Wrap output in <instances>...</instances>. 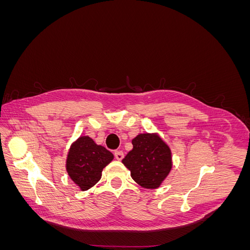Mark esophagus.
Masks as SVG:
<instances>
[{
  "instance_id": "esophagus-1",
  "label": "esophagus",
  "mask_w": 250,
  "mask_h": 250,
  "mask_svg": "<svg viewBox=\"0 0 250 250\" xmlns=\"http://www.w3.org/2000/svg\"><path fill=\"white\" fill-rule=\"evenodd\" d=\"M115 157L117 158L118 161L123 160V157H124L123 151H121V150H117V151H115Z\"/></svg>"
}]
</instances>
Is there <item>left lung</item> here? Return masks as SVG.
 <instances>
[{"label":"left lung","instance_id":"obj_1","mask_svg":"<svg viewBox=\"0 0 250 250\" xmlns=\"http://www.w3.org/2000/svg\"><path fill=\"white\" fill-rule=\"evenodd\" d=\"M133 149L122 161L131 177L146 188H156L167 177L172 158L169 147L158 135L144 133L132 140Z\"/></svg>","mask_w":250,"mask_h":250}]
</instances>
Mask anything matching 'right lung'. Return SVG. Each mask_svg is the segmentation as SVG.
<instances>
[{"mask_svg": "<svg viewBox=\"0 0 250 250\" xmlns=\"http://www.w3.org/2000/svg\"><path fill=\"white\" fill-rule=\"evenodd\" d=\"M113 155L106 148L97 145L89 137L75 142L66 160V171L82 191L95 186L102 176L103 168L112 161Z\"/></svg>", "mask_w": 250, "mask_h": 250, "instance_id": "add662e5", "label": "right lung"}]
</instances>
